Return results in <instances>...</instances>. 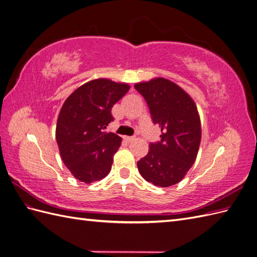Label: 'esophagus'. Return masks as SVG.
I'll return each mask as SVG.
<instances>
[{"mask_svg":"<svg viewBox=\"0 0 257 257\" xmlns=\"http://www.w3.org/2000/svg\"><path fill=\"white\" fill-rule=\"evenodd\" d=\"M135 139V137H132V136H125L124 137V141L125 142H127V143H131V142H133Z\"/></svg>","mask_w":257,"mask_h":257,"instance_id":"esophagus-1","label":"esophagus"}]
</instances>
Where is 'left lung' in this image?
Masks as SVG:
<instances>
[{"instance_id": "1", "label": "left lung", "mask_w": 257, "mask_h": 257, "mask_svg": "<svg viewBox=\"0 0 257 257\" xmlns=\"http://www.w3.org/2000/svg\"><path fill=\"white\" fill-rule=\"evenodd\" d=\"M145 97L154 124L161 126V141L137 162L146 181L161 188L180 182L196 160L201 138L197 107L183 89L165 78L136 83Z\"/></svg>"}]
</instances>
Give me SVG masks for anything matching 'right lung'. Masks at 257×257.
I'll return each instance as SVG.
<instances>
[{"instance_id": "add662e5", "label": "right lung", "mask_w": 257, "mask_h": 257, "mask_svg": "<svg viewBox=\"0 0 257 257\" xmlns=\"http://www.w3.org/2000/svg\"><path fill=\"white\" fill-rule=\"evenodd\" d=\"M130 90L126 83L99 78L82 84L62 106L56 128L60 155L73 176L84 183L110 173L121 137L107 133L112 106Z\"/></svg>"}]
</instances>
